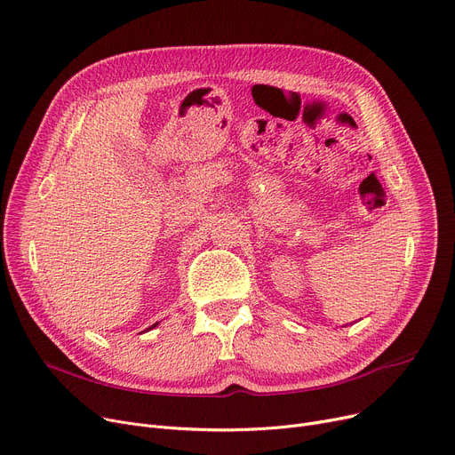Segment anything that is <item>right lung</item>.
<instances>
[{"instance_id":"add662e5","label":"right lung","mask_w":455,"mask_h":455,"mask_svg":"<svg viewBox=\"0 0 455 455\" xmlns=\"http://www.w3.org/2000/svg\"><path fill=\"white\" fill-rule=\"evenodd\" d=\"M155 326H158V323H155V324H153V326H149L148 330H151V328H155Z\"/></svg>"}]
</instances>
